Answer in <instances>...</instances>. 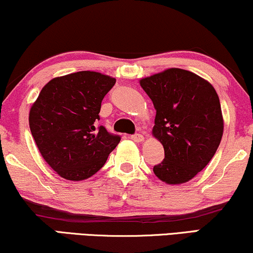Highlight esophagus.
<instances>
[{"label": "esophagus", "instance_id": "1", "mask_svg": "<svg viewBox=\"0 0 253 253\" xmlns=\"http://www.w3.org/2000/svg\"><path fill=\"white\" fill-rule=\"evenodd\" d=\"M130 137H132L133 141H135V142H142L143 140H145V137H143L142 134H139V133L134 134V135H132Z\"/></svg>", "mask_w": 253, "mask_h": 253}]
</instances>
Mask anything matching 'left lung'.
Segmentation results:
<instances>
[{
	"label": "left lung",
	"mask_w": 253,
	"mask_h": 253,
	"mask_svg": "<svg viewBox=\"0 0 253 253\" xmlns=\"http://www.w3.org/2000/svg\"><path fill=\"white\" fill-rule=\"evenodd\" d=\"M140 85L156 110L152 133L165 148L164 161L153 171L167 184L185 183L209 164L222 140L224 121L216 89L176 68L142 78Z\"/></svg>",
	"instance_id": "obj_1"
}]
</instances>
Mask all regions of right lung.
Returning a JSON list of instances; mask_svg holds the SVG:
<instances>
[{
    "instance_id": "obj_1",
    "label": "right lung",
    "mask_w": 253,
    "mask_h": 253,
    "mask_svg": "<svg viewBox=\"0 0 253 253\" xmlns=\"http://www.w3.org/2000/svg\"><path fill=\"white\" fill-rule=\"evenodd\" d=\"M116 79L79 71L51 79L29 113V126L41 155L60 177L82 181L106 162L120 136L98 127L101 101Z\"/></svg>"
}]
</instances>
